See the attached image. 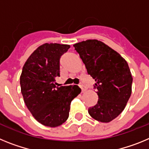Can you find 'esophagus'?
I'll list each match as a JSON object with an SVG mask.
<instances>
[{
    "instance_id": "1",
    "label": "esophagus",
    "mask_w": 149,
    "mask_h": 149,
    "mask_svg": "<svg viewBox=\"0 0 149 149\" xmlns=\"http://www.w3.org/2000/svg\"><path fill=\"white\" fill-rule=\"evenodd\" d=\"M79 87L81 88V89H82V92H85V91H86V88H85V86H84L83 84H80V85H79Z\"/></svg>"
}]
</instances>
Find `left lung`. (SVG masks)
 Returning a JSON list of instances; mask_svg holds the SVG:
<instances>
[{"label": "left lung", "mask_w": 149, "mask_h": 149, "mask_svg": "<svg viewBox=\"0 0 149 149\" xmlns=\"http://www.w3.org/2000/svg\"><path fill=\"white\" fill-rule=\"evenodd\" d=\"M94 80L97 103L88 109L93 118L109 123L125 109L132 92L133 76L125 59L119 53L97 40L73 45Z\"/></svg>", "instance_id": "left-lung-1"}]
</instances>
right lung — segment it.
<instances>
[{
  "mask_svg": "<svg viewBox=\"0 0 149 149\" xmlns=\"http://www.w3.org/2000/svg\"><path fill=\"white\" fill-rule=\"evenodd\" d=\"M67 44L44 43L34 50L23 66L21 91L27 108L44 126L56 127L69 117L71 101L81 92L78 85L57 87L60 58Z\"/></svg>",
  "mask_w": 149,
  "mask_h": 149,
  "instance_id": "add662e5",
  "label": "right lung"
}]
</instances>
